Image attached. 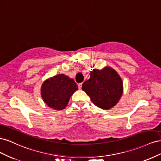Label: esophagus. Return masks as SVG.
Returning <instances> with one entry per match:
<instances>
[{"label":"esophagus","instance_id":"obj_1","mask_svg":"<svg viewBox=\"0 0 161 161\" xmlns=\"http://www.w3.org/2000/svg\"><path fill=\"white\" fill-rule=\"evenodd\" d=\"M82 82H81V83H79V85H78V86H79V89H81V88H82Z\"/></svg>","mask_w":161,"mask_h":161}]
</instances>
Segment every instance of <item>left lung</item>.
<instances>
[{
  "instance_id": "8db88e82",
  "label": "left lung",
  "mask_w": 161,
  "mask_h": 161,
  "mask_svg": "<svg viewBox=\"0 0 161 161\" xmlns=\"http://www.w3.org/2000/svg\"><path fill=\"white\" fill-rule=\"evenodd\" d=\"M89 80L83 82L82 89L96 106L109 109L118 103L123 93V82L114 69L107 66L93 69Z\"/></svg>"
}]
</instances>
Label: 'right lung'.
I'll return each mask as SVG.
<instances>
[{"instance_id": "right-lung-1", "label": "right lung", "mask_w": 161, "mask_h": 161, "mask_svg": "<svg viewBox=\"0 0 161 161\" xmlns=\"http://www.w3.org/2000/svg\"><path fill=\"white\" fill-rule=\"evenodd\" d=\"M77 89L78 86L74 80L65 75L59 74L43 82L41 95L48 107L55 110H62Z\"/></svg>"}]
</instances>
